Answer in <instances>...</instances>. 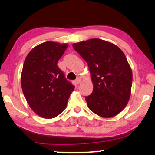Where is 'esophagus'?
I'll return each mask as SVG.
<instances>
[{
	"mask_svg": "<svg viewBox=\"0 0 155 155\" xmlns=\"http://www.w3.org/2000/svg\"><path fill=\"white\" fill-rule=\"evenodd\" d=\"M80 82H81V78H78L77 79H76V80H75V82L77 84H80Z\"/></svg>",
	"mask_w": 155,
	"mask_h": 155,
	"instance_id": "34e87169",
	"label": "esophagus"
}]
</instances>
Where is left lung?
Here are the masks:
<instances>
[{"instance_id":"left-lung-1","label":"left lung","mask_w":155,"mask_h":155,"mask_svg":"<svg viewBox=\"0 0 155 155\" xmlns=\"http://www.w3.org/2000/svg\"><path fill=\"white\" fill-rule=\"evenodd\" d=\"M73 47L87 63L91 73L93 91L85 97L89 109L101 117L117 115L128 104L133 81L124 52L99 39L73 44Z\"/></svg>"}]
</instances>
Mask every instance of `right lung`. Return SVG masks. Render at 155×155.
<instances>
[{"label": "right lung", "instance_id": "1", "mask_svg": "<svg viewBox=\"0 0 155 155\" xmlns=\"http://www.w3.org/2000/svg\"><path fill=\"white\" fill-rule=\"evenodd\" d=\"M68 46L44 42L32 48L25 60L21 75L23 94L41 117L52 118L64 111L75 88L57 65Z\"/></svg>", "mask_w": 155, "mask_h": 155}]
</instances>
